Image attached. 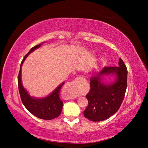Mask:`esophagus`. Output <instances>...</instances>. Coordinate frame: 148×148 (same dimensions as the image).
Wrapping results in <instances>:
<instances>
[{
    "instance_id": "obj_1",
    "label": "esophagus",
    "mask_w": 148,
    "mask_h": 148,
    "mask_svg": "<svg viewBox=\"0 0 148 148\" xmlns=\"http://www.w3.org/2000/svg\"><path fill=\"white\" fill-rule=\"evenodd\" d=\"M80 81V78H75L73 82H71V83H69L68 84H66L65 86V91H73L74 90V89L77 86V85Z\"/></svg>"
}]
</instances>
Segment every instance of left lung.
<instances>
[{"instance_id":"obj_1","label":"left lung","mask_w":148,"mask_h":148,"mask_svg":"<svg viewBox=\"0 0 148 148\" xmlns=\"http://www.w3.org/2000/svg\"><path fill=\"white\" fill-rule=\"evenodd\" d=\"M127 69L119 59L117 66L104 67L90 78L91 90L86 96L88 106L84 116L92 122H101L117 112L122 104L127 86ZM111 75L113 80L107 82Z\"/></svg>"}]
</instances>
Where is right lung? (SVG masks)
<instances>
[{
	"mask_svg": "<svg viewBox=\"0 0 148 148\" xmlns=\"http://www.w3.org/2000/svg\"><path fill=\"white\" fill-rule=\"evenodd\" d=\"M44 42H42L41 44L31 48L25 56L20 65V70L18 77V85L22 103L26 109L38 118L44 120H52L59 117L62 112L63 102L60 100L59 94L65 82L60 83L47 96L35 97L29 95V92L23 86L21 81V67L24 61L31 53L39 48Z\"/></svg>",
	"mask_w": 148,
	"mask_h": 148,
	"instance_id": "obj_1",
	"label": "right lung"
}]
</instances>
